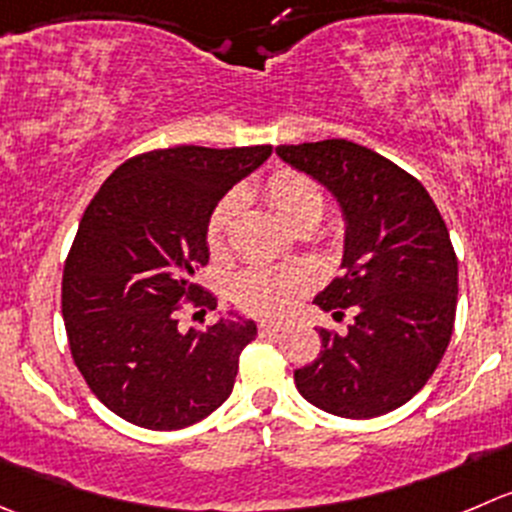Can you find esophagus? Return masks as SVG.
<instances>
[{
  "label": "esophagus",
  "mask_w": 512,
  "mask_h": 512,
  "mask_svg": "<svg viewBox=\"0 0 512 512\" xmlns=\"http://www.w3.org/2000/svg\"><path fill=\"white\" fill-rule=\"evenodd\" d=\"M282 330V322H275V320H262L260 325H257V332L260 335H275V332Z\"/></svg>",
  "instance_id": "esophagus-1"
}]
</instances>
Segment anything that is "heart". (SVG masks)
Listing matches in <instances>:
<instances>
[{
    "label": "heart",
    "instance_id": "b5f03b06",
    "mask_svg": "<svg viewBox=\"0 0 512 512\" xmlns=\"http://www.w3.org/2000/svg\"><path fill=\"white\" fill-rule=\"evenodd\" d=\"M265 195L272 210L292 230L305 222L315 225L325 207L320 187L295 170H280L265 182ZM242 205L240 192H227L207 217V245L222 250L227 230ZM312 272L307 267H252L235 280L232 297L245 312L260 317H277L290 312L310 290Z\"/></svg>",
    "mask_w": 512,
    "mask_h": 512
}]
</instances>
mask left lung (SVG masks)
I'll use <instances>...</instances> for the list:
<instances>
[{
  "label": "left lung",
  "instance_id": "8db88e82",
  "mask_svg": "<svg viewBox=\"0 0 512 512\" xmlns=\"http://www.w3.org/2000/svg\"><path fill=\"white\" fill-rule=\"evenodd\" d=\"M280 160L332 192L345 220L342 275L315 305L347 307L345 335L320 330L315 362L295 370L302 398L367 420L408 403L440 365L455 325L458 257L433 197L413 175L347 140L280 145Z\"/></svg>",
  "mask_w": 512,
  "mask_h": 512
}]
</instances>
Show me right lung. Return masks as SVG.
<instances>
[{
    "instance_id": "1",
    "label": "right lung",
    "mask_w": 512,
    "mask_h": 512,
    "mask_svg": "<svg viewBox=\"0 0 512 512\" xmlns=\"http://www.w3.org/2000/svg\"><path fill=\"white\" fill-rule=\"evenodd\" d=\"M270 155V145L145 152L119 165L84 210L64 262V327L89 390L127 423L180 430L230 398L257 325L230 312L182 330L180 310L217 307L195 285L210 260L207 217Z\"/></svg>"
}]
</instances>
